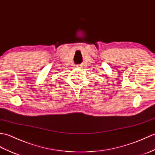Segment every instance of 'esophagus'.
I'll use <instances>...</instances> for the list:
<instances>
[{
  "instance_id": "esophagus-1",
  "label": "esophagus",
  "mask_w": 155,
  "mask_h": 155,
  "mask_svg": "<svg viewBox=\"0 0 155 155\" xmlns=\"http://www.w3.org/2000/svg\"><path fill=\"white\" fill-rule=\"evenodd\" d=\"M82 65L81 64H79V65H78L77 66V68H82Z\"/></svg>"
}]
</instances>
